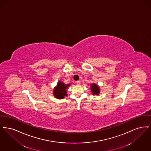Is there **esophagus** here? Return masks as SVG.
Masks as SVG:
<instances>
[{
  "label": "esophagus",
  "instance_id": "obj_1",
  "mask_svg": "<svg viewBox=\"0 0 151 151\" xmlns=\"http://www.w3.org/2000/svg\"><path fill=\"white\" fill-rule=\"evenodd\" d=\"M76 83L79 85H80V81H76Z\"/></svg>",
  "mask_w": 151,
  "mask_h": 151
}]
</instances>
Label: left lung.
I'll list each match as a JSON object with an SVG mask.
<instances>
[{
	"mask_svg": "<svg viewBox=\"0 0 151 151\" xmlns=\"http://www.w3.org/2000/svg\"><path fill=\"white\" fill-rule=\"evenodd\" d=\"M91 90L93 95H98L100 93V88L95 83H92L91 85Z\"/></svg>",
	"mask_w": 151,
	"mask_h": 151,
	"instance_id": "1",
	"label": "left lung"
}]
</instances>
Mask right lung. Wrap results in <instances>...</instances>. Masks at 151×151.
I'll return each mask as SVG.
<instances>
[{"label":"right lung","mask_w":151,"mask_h":151,"mask_svg":"<svg viewBox=\"0 0 151 151\" xmlns=\"http://www.w3.org/2000/svg\"><path fill=\"white\" fill-rule=\"evenodd\" d=\"M70 85V83L65 85L61 81H59L57 86L54 88L53 91V93L55 96V98L58 99H62L64 98L65 96H67L66 89Z\"/></svg>","instance_id":"1"}]
</instances>
